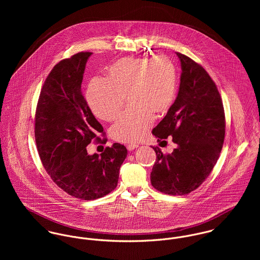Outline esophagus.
Returning a JSON list of instances; mask_svg holds the SVG:
<instances>
[{"instance_id":"esophagus-1","label":"esophagus","mask_w":260,"mask_h":260,"mask_svg":"<svg viewBox=\"0 0 260 260\" xmlns=\"http://www.w3.org/2000/svg\"><path fill=\"white\" fill-rule=\"evenodd\" d=\"M137 147H138V145H137V144H133V143L127 145V149H128L129 151H133L134 149L137 148Z\"/></svg>"}]
</instances>
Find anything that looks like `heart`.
<instances>
[{
	"mask_svg": "<svg viewBox=\"0 0 260 260\" xmlns=\"http://www.w3.org/2000/svg\"><path fill=\"white\" fill-rule=\"evenodd\" d=\"M176 93L177 70L168 57H129L113 63L106 79L92 80L86 98L97 118L111 121L128 96L132 107L112 125L110 135L119 142H138L146 136L154 114L170 109Z\"/></svg>",
	"mask_w": 260,
	"mask_h": 260,
	"instance_id": "b5f03b06",
	"label": "heart"
}]
</instances>
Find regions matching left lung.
Here are the masks:
<instances>
[{"mask_svg":"<svg viewBox=\"0 0 260 260\" xmlns=\"http://www.w3.org/2000/svg\"><path fill=\"white\" fill-rule=\"evenodd\" d=\"M177 98L152 130L160 140L172 137L177 147L164 155L158 147L150 180L158 191L184 195L201 185L216 164L225 136V115L218 89L205 69L181 53Z\"/></svg>","mask_w":260,"mask_h":260,"instance_id":"obj_1","label":"left lung"}]
</instances>
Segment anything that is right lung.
<instances>
[{"instance_id": "obj_1", "label": "right lung", "mask_w": 260, "mask_h": 260, "mask_svg": "<svg viewBox=\"0 0 260 260\" xmlns=\"http://www.w3.org/2000/svg\"><path fill=\"white\" fill-rule=\"evenodd\" d=\"M91 52H80L54 66L40 93L35 117L39 156L52 180L69 195L94 200L113 191L127 156L114 143L100 155H89L92 140L106 143L103 127L94 117L81 90Z\"/></svg>"}]
</instances>
